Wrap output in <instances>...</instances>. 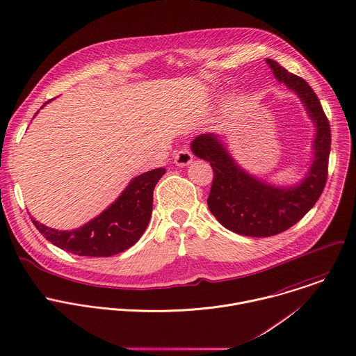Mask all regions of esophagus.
Instances as JSON below:
<instances>
[{
  "instance_id": "esophagus-1",
  "label": "esophagus",
  "mask_w": 356,
  "mask_h": 356,
  "mask_svg": "<svg viewBox=\"0 0 356 356\" xmlns=\"http://www.w3.org/2000/svg\"><path fill=\"white\" fill-rule=\"evenodd\" d=\"M193 161V154L188 148H181L175 155V163L177 166H187Z\"/></svg>"
}]
</instances>
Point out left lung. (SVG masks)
<instances>
[{
  "mask_svg": "<svg viewBox=\"0 0 356 356\" xmlns=\"http://www.w3.org/2000/svg\"><path fill=\"white\" fill-rule=\"evenodd\" d=\"M278 81L293 89L316 125L315 159L307 177L293 188H275L249 176L229 156L213 135H201L193 152L211 162L213 180L208 207L227 229L246 236L266 238L281 234L300 221L319 200L327 180L330 124L312 88L273 59L266 60Z\"/></svg>",
  "mask_w": 356,
  "mask_h": 356,
  "instance_id": "1",
  "label": "left lung"
}]
</instances>
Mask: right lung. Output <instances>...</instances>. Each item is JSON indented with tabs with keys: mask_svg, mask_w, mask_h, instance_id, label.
Wrapping results in <instances>:
<instances>
[{
	"mask_svg": "<svg viewBox=\"0 0 356 356\" xmlns=\"http://www.w3.org/2000/svg\"><path fill=\"white\" fill-rule=\"evenodd\" d=\"M165 172V168H158L135 177L110 208L76 229L58 231L31 218L33 224L51 243L74 254H118L134 246L145 231L152 212V193Z\"/></svg>",
	"mask_w": 356,
	"mask_h": 356,
	"instance_id": "add662e5",
	"label": "right lung"
}]
</instances>
